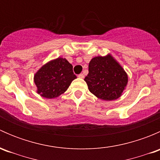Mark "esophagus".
<instances>
[{"instance_id": "esophagus-1", "label": "esophagus", "mask_w": 160, "mask_h": 160, "mask_svg": "<svg viewBox=\"0 0 160 160\" xmlns=\"http://www.w3.org/2000/svg\"><path fill=\"white\" fill-rule=\"evenodd\" d=\"M78 77H79V78H82V79H83V78H84V75H83V73H80L78 75Z\"/></svg>"}]
</instances>
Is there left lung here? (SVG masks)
I'll use <instances>...</instances> for the list:
<instances>
[{
    "mask_svg": "<svg viewBox=\"0 0 160 160\" xmlns=\"http://www.w3.org/2000/svg\"><path fill=\"white\" fill-rule=\"evenodd\" d=\"M84 80L93 94L104 101H112L122 95L128 83V76L123 68L108 55L91 59L89 73Z\"/></svg>",
    "mask_w": 160,
    "mask_h": 160,
    "instance_id": "obj_1",
    "label": "left lung"
}]
</instances>
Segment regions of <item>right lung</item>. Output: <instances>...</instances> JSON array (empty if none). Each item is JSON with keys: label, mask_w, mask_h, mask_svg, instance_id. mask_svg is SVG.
I'll list each match as a JSON object with an SVG mask.
<instances>
[{"label": "right lung", "mask_w": 160, "mask_h": 160, "mask_svg": "<svg viewBox=\"0 0 160 160\" xmlns=\"http://www.w3.org/2000/svg\"><path fill=\"white\" fill-rule=\"evenodd\" d=\"M76 78L72 66L66 59L58 58L43 66L35 73L34 81L38 93L51 99L63 93Z\"/></svg>", "instance_id": "1"}]
</instances>
